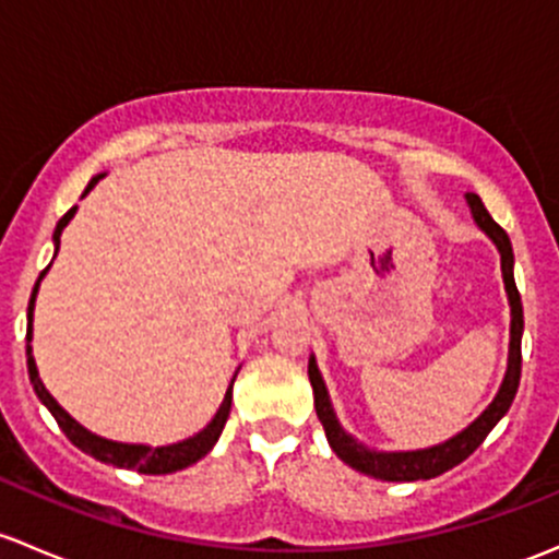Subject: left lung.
Segmentation results:
<instances>
[{
    "instance_id": "8db88e82",
    "label": "left lung",
    "mask_w": 559,
    "mask_h": 559,
    "mask_svg": "<svg viewBox=\"0 0 559 559\" xmlns=\"http://www.w3.org/2000/svg\"><path fill=\"white\" fill-rule=\"evenodd\" d=\"M466 203L472 209L474 222L487 233V238L498 246L501 251V273L503 284H507L509 295V308H512V343H509V367L507 378H503L501 391L496 393V399L490 402V407L479 415L477 420L468 428H463L461 433L448 439L442 444H433V448L426 450H409V452H378L369 450L364 444H358L350 433L343 431V426L337 423V415H334L332 402H329V393L324 380H321L319 367H316V358L308 361V378L310 385H313V402H316V415H319L321 426H324L329 448L337 452L340 461L348 463L356 472L367 474V477L383 479V481H418V479H431L439 477V474L450 472L452 466L466 461L474 450L485 442L487 433L492 431L498 420L509 413L514 402V393L520 388V372H522V299L520 292H516L514 284V251L512 240H509L507 230L501 225H496L490 214H487L485 203H481L479 195L474 192H466Z\"/></svg>"
}]
</instances>
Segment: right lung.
<instances>
[{"label":"right lung","instance_id":"right-lung-1","mask_svg":"<svg viewBox=\"0 0 559 559\" xmlns=\"http://www.w3.org/2000/svg\"><path fill=\"white\" fill-rule=\"evenodd\" d=\"M98 179H104V174L93 176L91 181H87L85 192L82 195H87V192L93 190V187L98 185ZM78 214V205L74 209H69L67 214L58 219L56 225V233H52V243H56V254L58 249H61V233L63 227L72 222V216ZM50 270V264L39 273L37 284H34V292H32V299H28V324H26V340L32 343V321H34V299H37V292H39V281L45 278V273ZM26 367H28V380H32L34 385V393L39 396V402L45 404L47 409H50V415L56 418L58 426H61V431L67 433L69 442L74 444V448H80L82 452H87V455H93L96 461L102 463H109V466H117V468H133V472L139 474H174V472H181V468L192 466V463H198L201 457L209 452L211 448L216 444V439H219L222 428H225L227 423V415H230V404H233V383L227 388L225 393V402L219 404V409H216L214 420L209 423V426L203 428V431H198L195 437L185 439V442H176V444H166V448H150V444H126V442H111V439H104V437H96V433H91L87 428H82L78 420L72 418V415L67 413V409L61 407V404L56 402V399L47 393V388L43 385V380H39V372H37V364H34V356H32V345H26Z\"/></svg>","mask_w":559,"mask_h":559}]
</instances>
